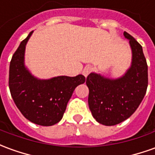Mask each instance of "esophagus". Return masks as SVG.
Listing matches in <instances>:
<instances>
[{
  "label": "esophagus",
  "mask_w": 155,
  "mask_h": 155,
  "mask_svg": "<svg viewBox=\"0 0 155 155\" xmlns=\"http://www.w3.org/2000/svg\"><path fill=\"white\" fill-rule=\"evenodd\" d=\"M92 67L91 66V65H87V66H85V68H84V70L82 71V74H84L85 77H86V76L92 71Z\"/></svg>",
  "instance_id": "34e87169"
}]
</instances>
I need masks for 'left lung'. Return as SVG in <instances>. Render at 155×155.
<instances>
[{
    "label": "left lung",
    "instance_id": "1",
    "mask_svg": "<svg viewBox=\"0 0 155 155\" xmlns=\"http://www.w3.org/2000/svg\"><path fill=\"white\" fill-rule=\"evenodd\" d=\"M132 50L129 69L117 79L92 72L86 78L88 104L93 117L105 126H114L130 117L145 96L148 87V65L143 48L127 32Z\"/></svg>",
    "mask_w": 155,
    "mask_h": 155
}]
</instances>
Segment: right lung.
<instances>
[{
	"instance_id": "obj_1",
	"label": "right lung",
	"mask_w": 155,
	"mask_h": 155,
	"mask_svg": "<svg viewBox=\"0 0 155 155\" xmlns=\"http://www.w3.org/2000/svg\"><path fill=\"white\" fill-rule=\"evenodd\" d=\"M32 32L21 41L10 63L9 88L17 107L30 122L53 126L62 119L74 89L85 83L82 74L57 76L48 80L35 77L25 65V49Z\"/></svg>"
}]
</instances>
